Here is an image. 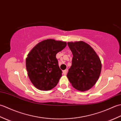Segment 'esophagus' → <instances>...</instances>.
Segmentation results:
<instances>
[{
    "label": "esophagus",
    "mask_w": 121,
    "mask_h": 121,
    "mask_svg": "<svg viewBox=\"0 0 121 121\" xmlns=\"http://www.w3.org/2000/svg\"><path fill=\"white\" fill-rule=\"evenodd\" d=\"M66 73H67V70H65L63 71V74H64V75H66Z\"/></svg>",
    "instance_id": "esophagus-1"
}]
</instances>
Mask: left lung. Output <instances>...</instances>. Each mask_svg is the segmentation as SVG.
Segmentation results:
<instances>
[{"mask_svg":"<svg viewBox=\"0 0 121 121\" xmlns=\"http://www.w3.org/2000/svg\"><path fill=\"white\" fill-rule=\"evenodd\" d=\"M73 54L72 65L67 74L74 88L85 91L94 86L101 71V62L94 49L83 41L68 42Z\"/></svg>","mask_w":121,"mask_h":121,"instance_id":"8db88e82","label":"left lung"}]
</instances>
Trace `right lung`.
Wrapping results in <instances>:
<instances>
[{
  "label": "right lung",
  "mask_w": 121,
  "mask_h": 121,
  "mask_svg": "<svg viewBox=\"0 0 121 121\" xmlns=\"http://www.w3.org/2000/svg\"><path fill=\"white\" fill-rule=\"evenodd\" d=\"M66 43L52 39L44 40L33 48L26 59V68L30 82L41 91L54 88L62 76L56 55Z\"/></svg>",
  "instance_id": "obj_1"
}]
</instances>
